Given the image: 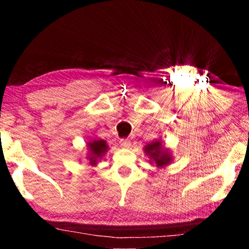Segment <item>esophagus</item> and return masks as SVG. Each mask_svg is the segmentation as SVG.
I'll return each instance as SVG.
<instances>
[{"label":"esophagus","mask_w":249,"mask_h":249,"mask_svg":"<svg viewBox=\"0 0 249 249\" xmlns=\"http://www.w3.org/2000/svg\"><path fill=\"white\" fill-rule=\"evenodd\" d=\"M120 145L123 148H129L130 147V141L127 140V138H121L120 140Z\"/></svg>","instance_id":"1"}]
</instances>
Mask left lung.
Returning a JSON list of instances; mask_svg holds the SVG:
<instances>
[{
  "label": "left lung",
  "instance_id": "8db88e82",
  "mask_svg": "<svg viewBox=\"0 0 249 249\" xmlns=\"http://www.w3.org/2000/svg\"><path fill=\"white\" fill-rule=\"evenodd\" d=\"M145 151L147 155L150 156V158H153L155 160L156 165L157 166H163L167 165L168 161L170 160V157L168 155H166V153L161 151V144L158 141H156L151 144L147 145Z\"/></svg>",
  "mask_w": 249,
  "mask_h": 249
}]
</instances>
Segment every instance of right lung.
<instances>
[{
  "mask_svg": "<svg viewBox=\"0 0 249 249\" xmlns=\"http://www.w3.org/2000/svg\"><path fill=\"white\" fill-rule=\"evenodd\" d=\"M90 149H91V153L94 155V157H91V163H94L95 162V158L101 157V156H103V154L107 151V142L104 141H95L93 142H90Z\"/></svg>",
  "mask_w": 249,
  "mask_h": 249,
  "instance_id": "1",
  "label": "right lung"
}]
</instances>
